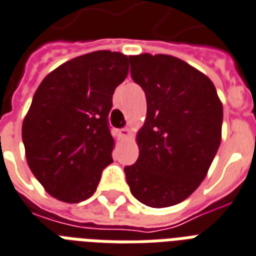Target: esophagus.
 <instances>
[{
  "mask_svg": "<svg viewBox=\"0 0 256 256\" xmlns=\"http://www.w3.org/2000/svg\"><path fill=\"white\" fill-rule=\"evenodd\" d=\"M120 136H124V138H128V136H130V128H120Z\"/></svg>",
  "mask_w": 256,
  "mask_h": 256,
  "instance_id": "1",
  "label": "esophagus"
}]
</instances>
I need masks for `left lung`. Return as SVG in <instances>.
<instances>
[{"mask_svg": "<svg viewBox=\"0 0 256 256\" xmlns=\"http://www.w3.org/2000/svg\"><path fill=\"white\" fill-rule=\"evenodd\" d=\"M132 80L145 91L140 156L124 166L134 198L152 208L176 206L206 178L222 141L223 106L204 74L169 54L130 56Z\"/></svg>", "mask_w": 256, "mask_h": 256, "instance_id": "1", "label": "left lung"}]
</instances>
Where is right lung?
I'll return each mask as SVG.
<instances>
[{"instance_id": "obj_1", "label": "right lung", "mask_w": 256, "mask_h": 256, "mask_svg": "<svg viewBox=\"0 0 256 256\" xmlns=\"http://www.w3.org/2000/svg\"><path fill=\"white\" fill-rule=\"evenodd\" d=\"M128 58L96 50L62 64L38 86L22 124L30 170L60 202H80L96 190L112 162L108 114Z\"/></svg>"}]
</instances>
